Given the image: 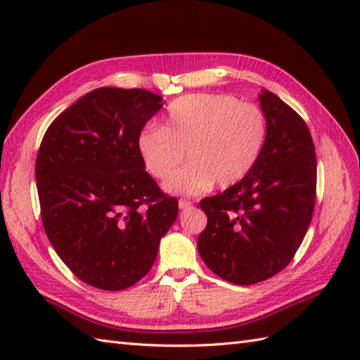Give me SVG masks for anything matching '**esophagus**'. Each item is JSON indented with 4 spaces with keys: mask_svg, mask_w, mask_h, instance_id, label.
Returning a JSON list of instances; mask_svg holds the SVG:
<instances>
[{
    "mask_svg": "<svg viewBox=\"0 0 360 360\" xmlns=\"http://www.w3.org/2000/svg\"><path fill=\"white\" fill-rule=\"evenodd\" d=\"M190 207H192V202L187 201V200H179V209L181 210H187Z\"/></svg>",
    "mask_w": 360,
    "mask_h": 360,
    "instance_id": "34e87169",
    "label": "esophagus"
}]
</instances>
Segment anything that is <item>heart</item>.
<instances>
[{
    "label": "heart",
    "instance_id": "heart-1",
    "mask_svg": "<svg viewBox=\"0 0 360 360\" xmlns=\"http://www.w3.org/2000/svg\"><path fill=\"white\" fill-rule=\"evenodd\" d=\"M267 120L257 105L227 94L176 98L162 127L137 134L136 147L153 178L167 179L188 153L191 164L165 182L176 195H200L213 184L231 187L252 172L264 150Z\"/></svg>",
    "mask_w": 360,
    "mask_h": 360
}]
</instances>
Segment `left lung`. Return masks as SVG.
Listing matches in <instances>:
<instances>
[{
    "label": "left lung",
    "mask_w": 360,
    "mask_h": 360,
    "mask_svg": "<svg viewBox=\"0 0 360 360\" xmlns=\"http://www.w3.org/2000/svg\"><path fill=\"white\" fill-rule=\"evenodd\" d=\"M267 120L264 150L252 172L223 193L204 198L207 226L198 252L212 272L254 285L289 264L307 235L316 204L317 160L304 120L262 89Z\"/></svg>",
    "instance_id": "left-lung-1"
}]
</instances>
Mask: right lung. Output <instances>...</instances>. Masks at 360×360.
I'll return each instance as SVG.
<instances>
[{"mask_svg":"<svg viewBox=\"0 0 360 360\" xmlns=\"http://www.w3.org/2000/svg\"><path fill=\"white\" fill-rule=\"evenodd\" d=\"M145 89L103 86L49 125L35 179L44 232L75 277L122 290L148 274L178 200L145 172L136 139L162 108Z\"/></svg>","mask_w":360,"mask_h":360,"instance_id":"1","label":"right lung"}]
</instances>
